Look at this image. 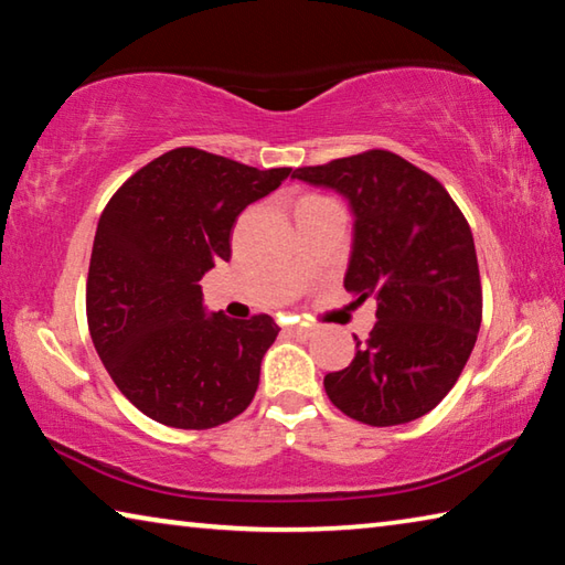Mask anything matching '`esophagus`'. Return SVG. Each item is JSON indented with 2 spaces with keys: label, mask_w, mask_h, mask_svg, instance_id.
Here are the masks:
<instances>
[{
  "label": "esophagus",
  "mask_w": 565,
  "mask_h": 565,
  "mask_svg": "<svg viewBox=\"0 0 565 565\" xmlns=\"http://www.w3.org/2000/svg\"><path fill=\"white\" fill-rule=\"evenodd\" d=\"M294 337H299V339H309V337H313V327H303V323H294V327L289 329Z\"/></svg>",
  "instance_id": "1"
}]
</instances>
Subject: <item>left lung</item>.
<instances>
[{
  "mask_svg": "<svg viewBox=\"0 0 565 565\" xmlns=\"http://www.w3.org/2000/svg\"><path fill=\"white\" fill-rule=\"evenodd\" d=\"M353 214L347 291L376 299L369 341L323 376L331 404L369 426H396L441 404L481 329L473 234L438 181L384 149L296 169Z\"/></svg>",
  "mask_w": 565,
  "mask_h": 565,
  "instance_id": "left-lung-1",
  "label": "left lung"
}]
</instances>
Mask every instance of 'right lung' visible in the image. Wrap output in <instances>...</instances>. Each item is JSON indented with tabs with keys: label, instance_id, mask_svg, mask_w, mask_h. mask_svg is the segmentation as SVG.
I'll return each instance as SVG.
<instances>
[{
	"label": "right lung",
	"instance_id": "1",
	"mask_svg": "<svg viewBox=\"0 0 565 565\" xmlns=\"http://www.w3.org/2000/svg\"><path fill=\"white\" fill-rule=\"evenodd\" d=\"M289 174L179 147L124 181L102 212L89 333L111 381L145 416L202 431L252 404L279 327L266 313H209L199 281L232 256L236 216Z\"/></svg>",
	"mask_w": 565,
	"mask_h": 565
}]
</instances>
